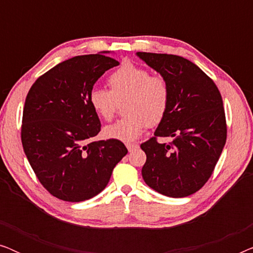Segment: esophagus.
Masks as SVG:
<instances>
[{
  "mask_svg": "<svg viewBox=\"0 0 253 253\" xmlns=\"http://www.w3.org/2000/svg\"><path fill=\"white\" fill-rule=\"evenodd\" d=\"M126 146L127 148V151L131 152V151H133V150H136V148H138V144H136V143H126Z\"/></svg>",
  "mask_w": 253,
  "mask_h": 253,
  "instance_id": "obj_1",
  "label": "esophagus"
}]
</instances>
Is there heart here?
Instances as JSON below:
<instances>
[{
    "mask_svg": "<svg viewBox=\"0 0 253 253\" xmlns=\"http://www.w3.org/2000/svg\"><path fill=\"white\" fill-rule=\"evenodd\" d=\"M110 91L93 87L88 102L99 117L110 121L115 115L116 101L127 98L124 113L127 116L103 127L109 139L133 141L146 126H155L165 119L170 101V88L161 76H152L147 69L130 62L123 63L110 75Z\"/></svg>",
    "mask_w": 253,
    "mask_h": 253,
    "instance_id": "heart-1",
    "label": "heart"
}]
</instances>
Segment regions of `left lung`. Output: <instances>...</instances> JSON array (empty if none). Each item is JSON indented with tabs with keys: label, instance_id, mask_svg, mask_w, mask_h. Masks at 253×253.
<instances>
[{
	"label": "left lung",
	"instance_id": "1",
	"mask_svg": "<svg viewBox=\"0 0 253 253\" xmlns=\"http://www.w3.org/2000/svg\"><path fill=\"white\" fill-rule=\"evenodd\" d=\"M170 88V101L154 137L140 145L146 153L141 175L155 191L188 197L209 181L227 139L223 102L214 82L191 61L177 55L138 51ZM158 136H170L167 144Z\"/></svg>",
	"mask_w": 253,
	"mask_h": 253
}]
</instances>
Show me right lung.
Masks as SVG:
<instances>
[{"mask_svg":"<svg viewBox=\"0 0 253 253\" xmlns=\"http://www.w3.org/2000/svg\"><path fill=\"white\" fill-rule=\"evenodd\" d=\"M106 53L55 65L37 79L25 100L24 152L43 188L65 202H84L101 192L127 153L120 140H92L101 123L88 93L107 70L120 64Z\"/></svg>","mask_w":253,"mask_h":253,"instance_id":"obj_1","label":"right lung"}]
</instances>
